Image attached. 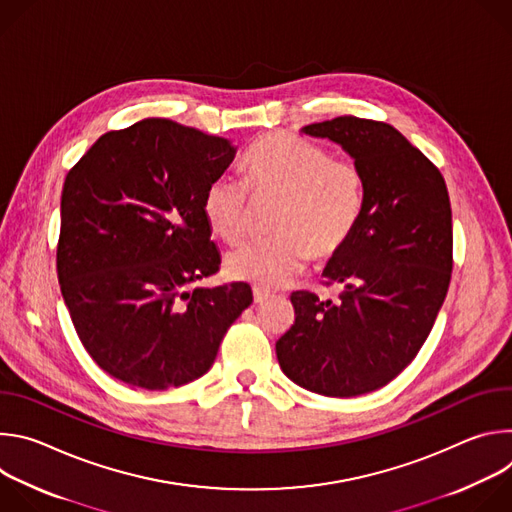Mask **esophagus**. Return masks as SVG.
<instances>
[{
  "label": "esophagus",
  "instance_id": "34e87169",
  "mask_svg": "<svg viewBox=\"0 0 512 512\" xmlns=\"http://www.w3.org/2000/svg\"><path fill=\"white\" fill-rule=\"evenodd\" d=\"M269 298H271V291H267L263 287H253V300H255V304H263Z\"/></svg>",
  "mask_w": 512,
  "mask_h": 512
}]
</instances>
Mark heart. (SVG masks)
Returning <instances> with one entry per match:
<instances>
[{
  "mask_svg": "<svg viewBox=\"0 0 512 512\" xmlns=\"http://www.w3.org/2000/svg\"><path fill=\"white\" fill-rule=\"evenodd\" d=\"M245 168L259 200H277V239L251 243L227 257L233 279L275 289L298 277L312 257L340 253L358 227L364 180L356 164L334 160L322 145L300 135H269L251 145ZM214 235L235 245L251 221L249 186L235 176L214 178L202 198Z\"/></svg>",
  "mask_w": 512,
  "mask_h": 512,
  "instance_id": "1",
  "label": "heart"
}]
</instances>
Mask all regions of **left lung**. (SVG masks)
I'll use <instances>...</instances> for the list:
<instances>
[{"label":"left lung","mask_w":512,"mask_h":512,"mask_svg":"<svg viewBox=\"0 0 512 512\" xmlns=\"http://www.w3.org/2000/svg\"><path fill=\"white\" fill-rule=\"evenodd\" d=\"M338 143L364 180L356 231L322 275L340 298L294 291L296 322L277 342L279 367L326 397H356L393 381L415 358L452 277V206L446 182L391 125L360 117L302 127Z\"/></svg>","instance_id":"left-lung-1"}]
</instances>
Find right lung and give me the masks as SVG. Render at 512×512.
Wrapping results in <instances>:
<instances>
[{"label":"right lung","mask_w":512,"mask_h":512,"mask_svg":"<svg viewBox=\"0 0 512 512\" xmlns=\"http://www.w3.org/2000/svg\"><path fill=\"white\" fill-rule=\"evenodd\" d=\"M237 148L170 119L101 135L64 180L58 283L99 367L131 387H182L212 367L251 306L247 283L194 285L221 265L202 210Z\"/></svg>","instance_id":"1"}]
</instances>
